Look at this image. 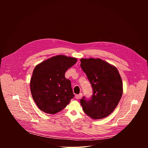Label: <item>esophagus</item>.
<instances>
[{
	"mask_svg": "<svg viewBox=\"0 0 148 148\" xmlns=\"http://www.w3.org/2000/svg\"><path fill=\"white\" fill-rule=\"evenodd\" d=\"M81 97H82V94H81H81H77V95H75V98H76L77 99H80Z\"/></svg>",
	"mask_w": 148,
	"mask_h": 148,
	"instance_id": "34e87169",
	"label": "esophagus"
}]
</instances>
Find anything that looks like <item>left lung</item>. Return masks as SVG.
<instances>
[{"label":"left lung","mask_w":148,"mask_h":148,"mask_svg":"<svg viewBox=\"0 0 148 148\" xmlns=\"http://www.w3.org/2000/svg\"><path fill=\"white\" fill-rule=\"evenodd\" d=\"M80 61L93 91L90 99L85 97L81 99L83 111L92 119L107 117L115 109L122 95L119 73L115 67L99 58H81Z\"/></svg>","instance_id":"8db88e82"}]
</instances>
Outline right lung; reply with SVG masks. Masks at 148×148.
Listing matches in <instances>:
<instances>
[{"mask_svg":"<svg viewBox=\"0 0 148 148\" xmlns=\"http://www.w3.org/2000/svg\"><path fill=\"white\" fill-rule=\"evenodd\" d=\"M77 61L75 58L58 55L36 66L30 80V91L42 111L54 114L65 108L74 98L71 81L65 77V73Z\"/></svg>","mask_w":148,"mask_h":148,"instance_id":"1","label":"right lung"}]
</instances>
